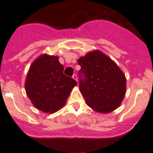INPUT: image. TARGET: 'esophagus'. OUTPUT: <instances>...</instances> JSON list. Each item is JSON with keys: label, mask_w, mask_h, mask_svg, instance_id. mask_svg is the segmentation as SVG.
<instances>
[{"label": "esophagus", "mask_w": 153, "mask_h": 153, "mask_svg": "<svg viewBox=\"0 0 153 153\" xmlns=\"http://www.w3.org/2000/svg\"><path fill=\"white\" fill-rule=\"evenodd\" d=\"M72 78H73V79H75V81L78 82V77H77L76 74H74V75H72Z\"/></svg>", "instance_id": "esophagus-1"}]
</instances>
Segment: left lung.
Masks as SVG:
<instances>
[{
  "instance_id": "left-lung-1",
  "label": "left lung",
  "mask_w": 153,
  "mask_h": 153,
  "mask_svg": "<svg viewBox=\"0 0 153 153\" xmlns=\"http://www.w3.org/2000/svg\"><path fill=\"white\" fill-rule=\"evenodd\" d=\"M78 64L79 89L87 105L103 114L118 108L126 92V78L115 62L97 50L80 58Z\"/></svg>"
}]
</instances>
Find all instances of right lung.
Listing matches in <instances>:
<instances>
[{
  "mask_svg": "<svg viewBox=\"0 0 153 153\" xmlns=\"http://www.w3.org/2000/svg\"><path fill=\"white\" fill-rule=\"evenodd\" d=\"M58 56L43 54L30 65L25 88L33 105L45 113H54L65 105L77 82L63 73Z\"/></svg>",
  "mask_w": 153,
  "mask_h": 153,
  "instance_id": "add662e5",
  "label": "right lung"
}]
</instances>
